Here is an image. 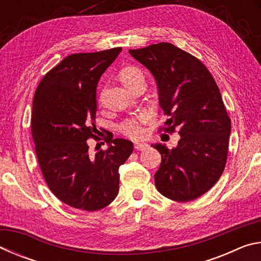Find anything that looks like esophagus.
<instances>
[{
	"label": "esophagus",
	"instance_id": "34e87169",
	"mask_svg": "<svg viewBox=\"0 0 261 261\" xmlns=\"http://www.w3.org/2000/svg\"><path fill=\"white\" fill-rule=\"evenodd\" d=\"M148 147H149V145L146 143H136L135 144V149H137V151H146Z\"/></svg>",
	"mask_w": 261,
	"mask_h": 261
}]
</instances>
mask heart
I'll list each match as a JSON object with an SVG mask.
<instances>
[{
	"label": "heart",
	"mask_w": 261,
	"mask_h": 261,
	"mask_svg": "<svg viewBox=\"0 0 261 261\" xmlns=\"http://www.w3.org/2000/svg\"><path fill=\"white\" fill-rule=\"evenodd\" d=\"M121 81L126 87L134 85L136 82L144 79L143 73L139 69L135 67H125L121 70L120 72ZM103 96V93H102ZM152 120V115L148 112H141L135 116L127 117L121 123L120 130L124 136L129 137L131 139H140L146 135V129L145 125L148 124Z\"/></svg>",
	"instance_id": "b5f03b06"
}]
</instances>
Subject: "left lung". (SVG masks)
Returning a JSON list of instances; mask_svg holds the SVG:
<instances>
[{"instance_id":"left-lung-1","label":"left lung","mask_w":261,"mask_h":261,"mask_svg":"<svg viewBox=\"0 0 261 261\" xmlns=\"http://www.w3.org/2000/svg\"><path fill=\"white\" fill-rule=\"evenodd\" d=\"M129 53L155 78L159 103L169 117L160 130L180 135L175 148L152 145L161 154L158 191L174 201L197 199L218 182L227 162L231 121L219 87L200 60L173 43Z\"/></svg>"}]
</instances>
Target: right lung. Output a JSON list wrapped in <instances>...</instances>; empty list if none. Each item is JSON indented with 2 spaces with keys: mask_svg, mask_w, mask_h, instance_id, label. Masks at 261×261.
<instances>
[{
  "mask_svg": "<svg viewBox=\"0 0 261 261\" xmlns=\"http://www.w3.org/2000/svg\"><path fill=\"white\" fill-rule=\"evenodd\" d=\"M122 51L121 47L96 53H78L48 71L35 91L32 137L39 166L57 199L73 208L94 212L108 206L118 193V168L134 151V144L113 138L103 151L95 137L96 86L102 73ZM102 144V143H101Z\"/></svg>",
  "mask_w": 261,
  "mask_h": 261,
  "instance_id": "1",
  "label": "right lung"
}]
</instances>
